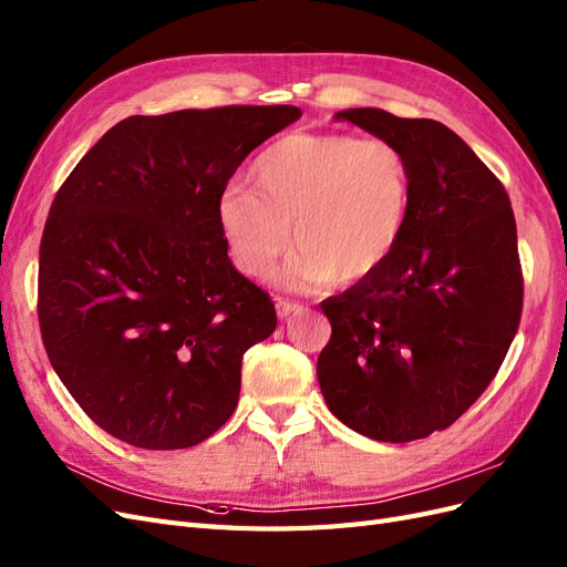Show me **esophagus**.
<instances>
[{
    "label": "esophagus",
    "mask_w": 567,
    "mask_h": 567,
    "mask_svg": "<svg viewBox=\"0 0 567 567\" xmlns=\"http://www.w3.org/2000/svg\"><path fill=\"white\" fill-rule=\"evenodd\" d=\"M277 312L281 319H288V317H296L302 312V305L300 302H293V300H284L279 298L277 300Z\"/></svg>",
    "instance_id": "esophagus-1"
}]
</instances>
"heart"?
<instances>
[{"mask_svg": "<svg viewBox=\"0 0 567 567\" xmlns=\"http://www.w3.org/2000/svg\"><path fill=\"white\" fill-rule=\"evenodd\" d=\"M252 182L255 192L238 184L221 192L219 229L234 265L265 277L293 225L298 250L281 269L293 288L373 277L402 244L414 203L411 163L398 144L340 132L281 136L255 161Z\"/></svg>", "mask_w": 567, "mask_h": 567, "instance_id": "b5f03b06", "label": "heart"}]
</instances>
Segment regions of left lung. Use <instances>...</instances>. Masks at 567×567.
Wrapping results in <instances>:
<instances>
[{
	"instance_id": "left-lung-1",
	"label": "left lung",
	"mask_w": 567,
	"mask_h": 567,
	"mask_svg": "<svg viewBox=\"0 0 567 567\" xmlns=\"http://www.w3.org/2000/svg\"><path fill=\"white\" fill-rule=\"evenodd\" d=\"M336 120L406 153L414 203L390 260L321 302L331 340L317 379L331 414L352 431L421 440L485 392L518 331L516 217L502 182L437 120L381 109H348Z\"/></svg>"
}]
</instances>
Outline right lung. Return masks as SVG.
Wrapping results in <instances>:
<instances>
[{
    "mask_svg": "<svg viewBox=\"0 0 567 567\" xmlns=\"http://www.w3.org/2000/svg\"><path fill=\"white\" fill-rule=\"evenodd\" d=\"M300 115H132L59 188L40 246L42 340L73 400L113 437L186 450L234 414L244 352L274 333L277 312L234 269L217 200L248 153Z\"/></svg>",
    "mask_w": 567,
    "mask_h": 567,
    "instance_id": "add662e5",
    "label": "right lung"
}]
</instances>
